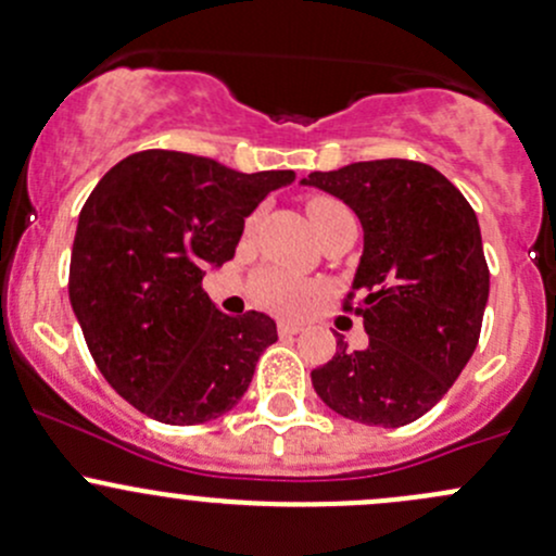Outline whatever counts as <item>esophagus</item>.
Wrapping results in <instances>:
<instances>
[{"label":"esophagus","instance_id":"34e87169","mask_svg":"<svg viewBox=\"0 0 556 556\" xmlns=\"http://www.w3.org/2000/svg\"><path fill=\"white\" fill-rule=\"evenodd\" d=\"M277 330H279V336H298V332L303 330V325H298V323H279Z\"/></svg>","mask_w":556,"mask_h":556}]
</instances>
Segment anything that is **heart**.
Listing matches in <instances>:
<instances>
[{
    "label": "heart",
    "mask_w": 556,
    "mask_h": 556,
    "mask_svg": "<svg viewBox=\"0 0 556 556\" xmlns=\"http://www.w3.org/2000/svg\"><path fill=\"white\" fill-rule=\"evenodd\" d=\"M306 213L317 233H323L341 215H352L346 204L332 200V197H314V200H308ZM314 293H317V288L312 282L285 271V268H261L253 279V295L258 298L261 306L279 314L303 312L312 303Z\"/></svg>",
    "instance_id": "obj_1"
}]
</instances>
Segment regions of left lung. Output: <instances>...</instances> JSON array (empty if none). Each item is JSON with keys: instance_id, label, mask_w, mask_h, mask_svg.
I'll list each match as a JSON object with an SVG mask.
<instances>
[{"instance_id": "1", "label": "left lung", "mask_w": 556, "mask_h": 556, "mask_svg": "<svg viewBox=\"0 0 556 556\" xmlns=\"http://www.w3.org/2000/svg\"><path fill=\"white\" fill-rule=\"evenodd\" d=\"M301 184L346 202L365 231L343 308L370 341L349 352L338 336L332 359L312 370L314 391L359 424H413L447 394L482 330L490 271L475 210L440 170L410 160L354 162Z\"/></svg>"}]
</instances>
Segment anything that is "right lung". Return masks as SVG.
Instances as JSON below:
<instances>
[{
  "label": "right lung",
  "mask_w": 556,
  "mask_h": 556,
  "mask_svg": "<svg viewBox=\"0 0 556 556\" xmlns=\"http://www.w3.org/2000/svg\"><path fill=\"white\" fill-rule=\"evenodd\" d=\"M293 170L237 173L149 149L98 180L79 213L68 298L111 389L149 418L194 426L229 413L277 341L261 312L229 317L202 290L233 258L244 218Z\"/></svg>",
  "instance_id": "1"
}]
</instances>
